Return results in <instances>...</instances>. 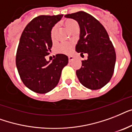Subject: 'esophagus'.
<instances>
[{
  "label": "esophagus",
  "instance_id": "1",
  "mask_svg": "<svg viewBox=\"0 0 132 132\" xmlns=\"http://www.w3.org/2000/svg\"><path fill=\"white\" fill-rule=\"evenodd\" d=\"M68 60H69V62H71L73 60V58L71 56H68Z\"/></svg>",
  "mask_w": 132,
  "mask_h": 132
}]
</instances>
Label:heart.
I'll return each instance as SVG.
<instances>
[{
    "mask_svg": "<svg viewBox=\"0 0 132 132\" xmlns=\"http://www.w3.org/2000/svg\"><path fill=\"white\" fill-rule=\"evenodd\" d=\"M64 24L67 29L70 31H73V29L78 27V23L76 20L73 19H66L64 21ZM56 26L55 25L52 27L50 31V37L52 41L56 39ZM73 43L72 42H63L59 45L57 50L59 53L64 54H69L73 50Z\"/></svg>",
    "mask_w": 132,
    "mask_h": 132,
    "instance_id": "b5f03b06",
    "label": "heart"
}]
</instances>
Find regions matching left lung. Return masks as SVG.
I'll return each instance as SVG.
<instances>
[{
  "mask_svg": "<svg viewBox=\"0 0 132 132\" xmlns=\"http://www.w3.org/2000/svg\"><path fill=\"white\" fill-rule=\"evenodd\" d=\"M65 18L76 20L80 26V39L76 51L87 53V60L76 70L80 83L90 89H98L111 80L116 63V52L108 34L98 20L86 12L67 14Z\"/></svg>",
  "mask_w": 132,
  "mask_h": 132,
  "instance_id": "1",
  "label": "left lung"
}]
</instances>
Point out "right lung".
Wrapping results in <instances>:
<instances>
[{"label": "right lung", "mask_w": 132, "mask_h": 132, "mask_svg": "<svg viewBox=\"0 0 132 132\" xmlns=\"http://www.w3.org/2000/svg\"><path fill=\"white\" fill-rule=\"evenodd\" d=\"M63 16H37L27 24L20 36L16 65L22 82L34 92L45 94L52 90L68 63V57L62 54L56 55L52 63L45 59L52 47L51 29Z\"/></svg>", "instance_id": "right-lung-1"}]
</instances>
